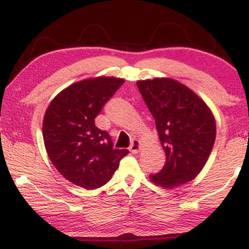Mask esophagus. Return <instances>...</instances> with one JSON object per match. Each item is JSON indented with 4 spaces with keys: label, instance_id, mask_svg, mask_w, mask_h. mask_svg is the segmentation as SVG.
Masks as SVG:
<instances>
[{
    "label": "esophagus",
    "instance_id": "1",
    "mask_svg": "<svg viewBox=\"0 0 249 249\" xmlns=\"http://www.w3.org/2000/svg\"><path fill=\"white\" fill-rule=\"evenodd\" d=\"M140 147H142V143H140L139 140L133 139L132 142H131V145H130V151L132 152V153H134V154L138 153V152H139Z\"/></svg>",
    "mask_w": 249,
    "mask_h": 249
}]
</instances>
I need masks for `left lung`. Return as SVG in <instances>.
<instances>
[{
	"mask_svg": "<svg viewBox=\"0 0 249 249\" xmlns=\"http://www.w3.org/2000/svg\"><path fill=\"white\" fill-rule=\"evenodd\" d=\"M137 86L155 119L166 153L162 169L149 178L168 189L190 182L203 169L213 147V115L193 90L175 80L138 81Z\"/></svg>",
	"mask_w": 249,
	"mask_h": 249,
	"instance_id": "obj_1",
	"label": "left lung"
}]
</instances>
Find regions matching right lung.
Here are the masks:
<instances>
[{
    "label": "right lung",
    "mask_w": 249,
    "mask_h": 249,
    "mask_svg": "<svg viewBox=\"0 0 249 249\" xmlns=\"http://www.w3.org/2000/svg\"><path fill=\"white\" fill-rule=\"evenodd\" d=\"M123 83L104 76L80 81L56 95L45 112L43 138L50 160L66 179L85 189L107 183L128 153L113 148L110 134L95 125Z\"/></svg>",
    "instance_id": "1"
}]
</instances>
